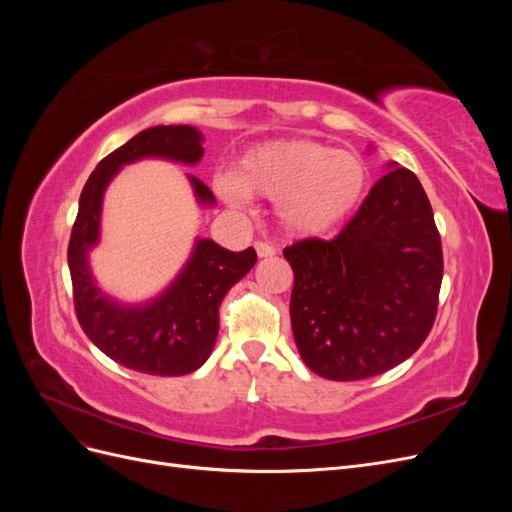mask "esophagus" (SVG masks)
<instances>
[{
    "instance_id": "34e87169",
    "label": "esophagus",
    "mask_w": 512,
    "mask_h": 512,
    "mask_svg": "<svg viewBox=\"0 0 512 512\" xmlns=\"http://www.w3.org/2000/svg\"><path fill=\"white\" fill-rule=\"evenodd\" d=\"M254 247H256L258 258H273L275 256V247L271 243H267V241H256Z\"/></svg>"
}]
</instances>
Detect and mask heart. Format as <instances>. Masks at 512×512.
I'll list each match as a JSON object with an SVG mask.
<instances>
[{
  "label": "heart",
  "mask_w": 512,
  "mask_h": 512,
  "mask_svg": "<svg viewBox=\"0 0 512 512\" xmlns=\"http://www.w3.org/2000/svg\"><path fill=\"white\" fill-rule=\"evenodd\" d=\"M369 170L361 156L309 138L262 143L247 149L235 175L218 181L232 205L245 196L277 200L282 224L303 237L327 235L359 207Z\"/></svg>",
  "instance_id": "heart-1"
}]
</instances>
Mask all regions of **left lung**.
<instances>
[{
    "mask_svg": "<svg viewBox=\"0 0 512 512\" xmlns=\"http://www.w3.org/2000/svg\"><path fill=\"white\" fill-rule=\"evenodd\" d=\"M284 256L294 271L292 335L314 374L337 382L378 376L427 339L444 260L412 170L378 179L335 239H303Z\"/></svg>",
    "mask_w": 512,
    "mask_h": 512,
    "instance_id": "left-lung-1",
    "label": "left lung"
}]
</instances>
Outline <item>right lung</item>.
<instances>
[{
  "label": "right lung",
  "mask_w": 512,
  "mask_h": 512,
  "mask_svg": "<svg viewBox=\"0 0 512 512\" xmlns=\"http://www.w3.org/2000/svg\"><path fill=\"white\" fill-rule=\"evenodd\" d=\"M203 134L192 126H156L138 132L115 149L89 175L68 245L74 312L81 329L106 356L123 367L151 376H183L203 365L220 331V303L226 292L256 262L254 247L224 250L211 239H198L192 258L177 280L151 303L126 307L104 297L87 265V252L100 237L102 196L123 164L166 158L196 164L203 158ZM194 194L213 205V192L192 177Z\"/></svg>",
  "instance_id": "obj_1"
}]
</instances>
